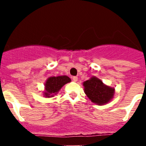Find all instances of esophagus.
Masks as SVG:
<instances>
[{
  "mask_svg": "<svg viewBox=\"0 0 146 146\" xmlns=\"http://www.w3.org/2000/svg\"><path fill=\"white\" fill-rule=\"evenodd\" d=\"M72 80L74 81V82H76V81H77V77H72Z\"/></svg>",
  "mask_w": 146,
  "mask_h": 146,
  "instance_id": "34e87169",
  "label": "esophagus"
}]
</instances>
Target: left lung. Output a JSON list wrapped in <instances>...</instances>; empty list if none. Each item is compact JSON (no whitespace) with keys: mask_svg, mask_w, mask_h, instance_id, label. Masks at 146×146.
<instances>
[{"mask_svg":"<svg viewBox=\"0 0 146 146\" xmlns=\"http://www.w3.org/2000/svg\"><path fill=\"white\" fill-rule=\"evenodd\" d=\"M83 86L88 97L92 102L99 105L108 103L114 95V88L104 85L100 80L95 77L83 82Z\"/></svg>","mask_w":146,"mask_h":146,"instance_id":"left-lung-1","label":"left lung"}]
</instances>
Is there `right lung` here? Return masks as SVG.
I'll list each match as a JSON object with an SVG mask.
<instances>
[{
	"label": "right lung",
	"mask_w": 146,
	"mask_h": 146,
	"mask_svg": "<svg viewBox=\"0 0 146 146\" xmlns=\"http://www.w3.org/2000/svg\"><path fill=\"white\" fill-rule=\"evenodd\" d=\"M69 82H71V79L67 76L50 77L45 83L44 96L46 97H52L64 85Z\"/></svg>",
	"instance_id": "1"
}]
</instances>
